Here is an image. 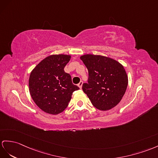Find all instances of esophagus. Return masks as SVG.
<instances>
[{"mask_svg": "<svg viewBox=\"0 0 158 158\" xmlns=\"http://www.w3.org/2000/svg\"><path fill=\"white\" fill-rule=\"evenodd\" d=\"M82 84H83V82H82V81H80V83L78 84V87L80 88V89H81L82 87Z\"/></svg>", "mask_w": 158, "mask_h": 158, "instance_id": "34e87169", "label": "esophagus"}]
</instances>
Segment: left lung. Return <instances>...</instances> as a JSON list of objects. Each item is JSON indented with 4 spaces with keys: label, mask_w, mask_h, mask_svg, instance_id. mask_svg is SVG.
Returning <instances> with one entry per match:
<instances>
[{
    "label": "left lung",
    "mask_w": 158,
    "mask_h": 158,
    "mask_svg": "<svg viewBox=\"0 0 158 158\" xmlns=\"http://www.w3.org/2000/svg\"><path fill=\"white\" fill-rule=\"evenodd\" d=\"M88 70V83L82 90L92 105L101 110H108L121 101L128 84L123 66L113 58L101 55L80 56Z\"/></svg>",
    "instance_id": "left-lung-1"
}]
</instances>
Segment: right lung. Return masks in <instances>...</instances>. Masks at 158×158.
<instances>
[{
    "label": "right lung",
    "instance_id": "obj_1",
    "mask_svg": "<svg viewBox=\"0 0 158 158\" xmlns=\"http://www.w3.org/2000/svg\"><path fill=\"white\" fill-rule=\"evenodd\" d=\"M71 56L56 54L46 57L29 76V90L35 103L44 112L57 114L66 109L73 92L79 88L72 82L64 68Z\"/></svg>",
    "mask_w": 158,
    "mask_h": 158
}]
</instances>
